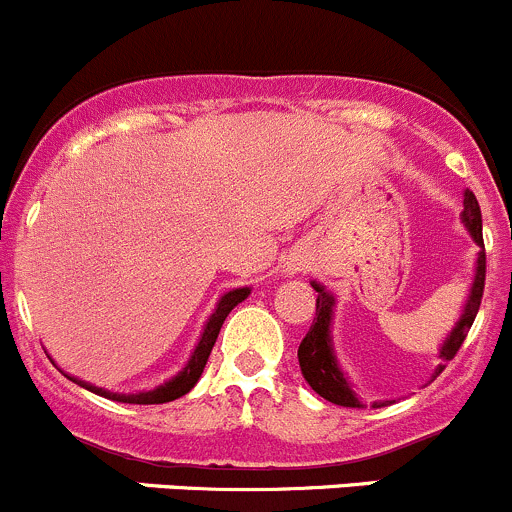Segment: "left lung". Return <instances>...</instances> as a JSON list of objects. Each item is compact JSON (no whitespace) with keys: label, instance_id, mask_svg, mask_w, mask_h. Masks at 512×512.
<instances>
[{"label":"left lung","instance_id":"8db88e82","mask_svg":"<svg viewBox=\"0 0 512 512\" xmlns=\"http://www.w3.org/2000/svg\"><path fill=\"white\" fill-rule=\"evenodd\" d=\"M461 223L466 225L468 235L473 237V242L480 247L478 260H476V275H473L471 289H468V297L463 302L461 314H458L456 327L448 332V337L443 339L441 349H438V361L441 364L433 371V379L443 371V366L456 356L461 349L463 339H466L468 329L473 327V319H476L480 297H483L485 287V247H483V220H480V208L478 200L471 190L463 193V213ZM312 287L317 289V322L312 324L307 337L299 344V369H302L304 381L317 391L322 399L332 401L337 406H347V409H361L364 401H361L359 391L354 389V384L349 381V376L344 374V369L339 366L337 354H334V339H332V322H334V304L337 297L332 292H327V287L312 282ZM374 406H384V401H374Z\"/></svg>","mask_w":512,"mask_h":512}]
</instances>
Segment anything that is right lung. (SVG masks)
<instances>
[{"mask_svg": "<svg viewBox=\"0 0 512 512\" xmlns=\"http://www.w3.org/2000/svg\"><path fill=\"white\" fill-rule=\"evenodd\" d=\"M250 292H252L250 287H237V289H230V292H225L223 297L218 299L213 314H210L208 322H205L203 334H200L198 344H195L193 354H190L188 364H185L183 369L178 371V374L170 376L165 384L156 386V389L136 391V394H118V391L101 389V386L89 384V381L79 379V376L66 374V371H64V376H66V379L74 381V384L89 389L91 394H98V396H103V399H111V401H121V404H168V401L180 399V396H185L190 389H193L195 384H198L200 374H203L205 364H208V356H210V352H213L215 339H218L220 327H223L225 317L232 312V309L237 307V304L242 302V299L250 297Z\"/></svg>", "mask_w": 512, "mask_h": 512, "instance_id": "obj_1", "label": "right lung"}]
</instances>
